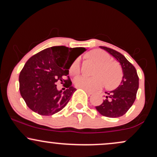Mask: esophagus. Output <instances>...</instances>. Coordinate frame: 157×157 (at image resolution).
I'll list each match as a JSON object with an SVG mask.
<instances>
[{"instance_id":"34e87169","label":"esophagus","mask_w":157,"mask_h":157,"mask_svg":"<svg viewBox=\"0 0 157 157\" xmlns=\"http://www.w3.org/2000/svg\"><path fill=\"white\" fill-rule=\"evenodd\" d=\"M84 91H86V92L88 94V95H89V96H90V95H91V94H92V92H91V91H88V90H86V89H84Z\"/></svg>"}]
</instances>
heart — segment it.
<instances>
[{
	"label": "heart",
	"instance_id": "obj_1",
	"mask_svg": "<svg viewBox=\"0 0 157 157\" xmlns=\"http://www.w3.org/2000/svg\"><path fill=\"white\" fill-rule=\"evenodd\" d=\"M90 59L97 64L95 75L89 77L79 76L75 79V85L77 87L88 91H95L100 89L105 84L109 88H113L120 82L122 73L120 66L117 63L111 60V56L108 52L102 49H95L88 54ZM80 71V58L77 57L73 61L69 67V73L77 75Z\"/></svg>",
	"mask_w": 157,
	"mask_h": 157
}]
</instances>
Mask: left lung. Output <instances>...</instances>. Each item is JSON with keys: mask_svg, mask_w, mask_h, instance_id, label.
<instances>
[{"mask_svg": "<svg viewBox=\"0 0 157 157\" xmlns=\"http://www.w3.org/2000/svg\"><path fill=\"white\" fill-rule=\"evenodd\" d=\"M111 54L122 66V81L115 90L105 92V99L96 109L102 116L107 117H120L128 111L136 97L139 88V77L136 68L120 52L105 46H100Z\"/></svg>", "mask_w": 157, "mask_h": 157, "instance_id": "8db88e82", "label": "left lung"}]
</instances>
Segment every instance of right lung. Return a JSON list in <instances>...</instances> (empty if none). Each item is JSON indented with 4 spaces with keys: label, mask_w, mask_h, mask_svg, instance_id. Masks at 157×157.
<instances>
[{
    "label": "right lung",
    "mask_w": 157,
    "mask_h": 157,
    "mask_svg": "<svg viewBox=\"0 0 157 157\" xmlns=\"http://www.w3.org/2000/svg\"><path fill=\"white\" fill-rule=\"evenodd\" d=\"M76 48L64 46H52L30 57L19 75L20 93L30 109L38 114L49 116L62 110L76 89L71 86L68 69L73 61L86 51L79 48L75 58L68 57L71 51ZM67 76V80L64 77ZM57 82L64 88L57 90Z\"/></svg>",
    "instance_id": "right-lung-1"
}]
</instances>
